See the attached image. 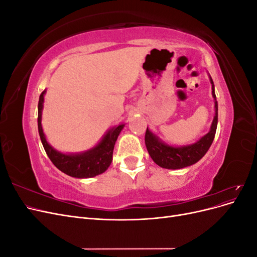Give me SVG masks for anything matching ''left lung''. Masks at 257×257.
I'll use <instances>...</instances> for the list:
<instances>
[{"label":"left lung","instance_id":"left-lung-1","mask_svg":"<svg viewBox=\"0 0 257 257\" xmlns=\"http://www.w3.org/2000/svg\"><path fill=\"white\" fill-rule=\"evenodd\" d=\"M210 82L212 84V96L214 98L215 113L209 133L201 137L198 142L189 146L172 147L161 142V139H159V137L155 136L147 127L145 143L147 150L155 164L167 169H180L195 164L207 153L214 139L217 126V102L211 77H210Z\"/></svg>","mask_w":257,"mask_h":257}]
</instances>
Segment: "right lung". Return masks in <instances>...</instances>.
<instances>
[{"label":"right lung","instance_id":"1","mask_svg":"<svg viewBox=\"0 0 257 257\" xmlns=\"http://www.w3.org/2000/svg\"><path fill=\"white\" fill-rule=\"evenodd\" d=\"M45 93L46 90L42 92L40 100H38V133H40L44 149L50 161L53 163V165L60 169L62 173L75 178H92L106 172L112 162L113 148L116 138H118L120 132L124 127V124H120V125L114 126L108 131L102 141L88 151L76 154L61 153L53 149L47 143L43 132L42 110Z\"/></svg>","mask_w":257,"mask_h":257}]
</instances>
